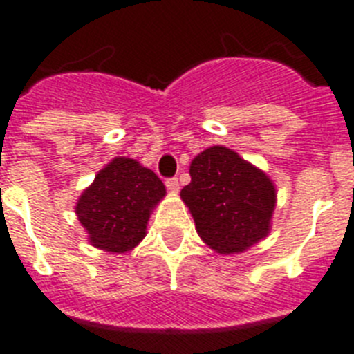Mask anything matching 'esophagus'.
Wrapping results in <instances>:
<instances>
[{
	"mask_svg": "<svg viewBox=\"0 0 354 354\" xmlns=\"http://www.w3.org/2000/svg\"><path fill=\"white\" fill-rule=\"evenodd\" d=\"M167 187L170 193H179V180L177 179H168L167 180Z\"/></svg>",
	"mask_w": 354,
	"mask_h": 354,
	"instance_id": "obj_1",
	"label": "esophagus"
}]
</instances>
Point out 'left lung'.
Segmentation results:
<instances>
[{
	"instance_id": "1",
	"label": "left lung",
	"mask_w": 354,
	"mask_h": 354,
	"mask_svg": "<svg viewBox=\"0 0 354 354\" xmlns=\"http://www.w3.org/2000/svg\"><path fill=\"white\" fill-rule=\"evenodd\" d=\"M189 175L180 198L209 248L234 255L270 236L277 186L264 170L236 150L212 145L193 158Z\"/></svg>"
}]
</instances>
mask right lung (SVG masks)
I'll return each mask as SVG.
<instances>
[{
    "label": "right lung",
    "instance_id": "obj_1",
    "mask_svg": "<svg viewBox=\"0 0 354 354\" xmlns=\"http://www.w3.org/2000/svg\"><path fill=\"white\" fill-rule=\"evenodd\" d=\"M165 195L167 187L154 171L118 156L97 171L74 209L93 248L126 253L147 236L150 214Z\"/></svg>",
    "mask_w": 354,
    "mask_h": 354
}]
</instances>
